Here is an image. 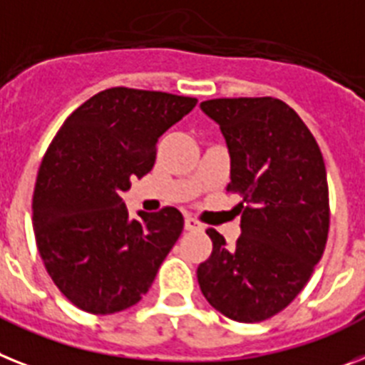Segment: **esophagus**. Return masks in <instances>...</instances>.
Listing matches in <instances>:
<instances>
[{
    "label": "esophagus",
    "mask_w": 365,
    "mask_h": 365,
    "mask_svg": "<svg viewBox=\"0 0 365 365\" xmlns=\"http://www.w3.org/2000/svg\"><path fill=\"white\" fill-rule=\"evenodd\" d=\"M185 230L187 232H200V230H204V226L198 222L197 219H192V217H185Z\"/></svg>",
    "instance_id": "obj_1"
}]
</instances>
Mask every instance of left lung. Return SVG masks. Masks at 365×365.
I'll return each instance as SVG.
<instances>
[{"mask_svg":"<svg viewBox=\"0 0 365 365\" xmlns=\"http://www.w3.org/2000/svg\"><path fill=\"white\" fill-rule=\"evenodd\" d=\"M230 154L228 191L240 195L235 245L210 228L213 252L198 265L215 310L240 321L269 319L301 293L329 235L323 154L301 116L277 98H217L200 103Z\"/></svg>","mask_w":365,"mask_h":365,"instance_id":"obj_1","label":"left lung"}]
</instances>
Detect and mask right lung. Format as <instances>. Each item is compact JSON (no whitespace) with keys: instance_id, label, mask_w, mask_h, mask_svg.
<instances>
[{"instance_id":"1","label":"right lung","mask_w":365,"mask_h":365,"mask_svg":"<svg viewBox=\"0 0 365 365\" xmlns=\"http://www.w3.org/2000/svg\"><path fill=\"white\" fill-rule=\"evenodd\" d=\"M197 98L115 87L64 120L33 195V228L46 271L88 314L137 304L183 230L176 207L131 219L122 195L155 161V145Z\"/></svg>"}]
</instances>
